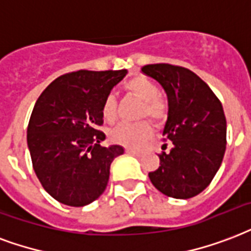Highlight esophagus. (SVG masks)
I'll list each match as a JSON object with an SVG mask.
<instances>
[{
  "label": "esophagus",
  "mask_w": 251,
  "mask_h": 251,
  "mask_svg": "<svg viewBox=\"0 0 251 251\" xmlns=\"http://www.w3.org/2000/svg\"><path fill=\"white\" fill-rule=\"evenodd\" d=\"M126 152H127L128 154H132V156H136V157L141 156V153L136 152V151H133V149H129V148H127V149H126Z\"/></svg>",
  "instance_id": "34e87169"
}]
</instances>
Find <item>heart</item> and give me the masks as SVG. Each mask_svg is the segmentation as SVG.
<instances>
[{"instance_id":"1","label":"heart","mask_w":251,"mask_h":251,"mask_svg":"<svg viewBox=\"0 0 251 251\" xmlns=\"http://www.w3.org/2000/svg\"><path fill=\"white\" fill-rule=\"evenodd\" d=\"M123 89L128 94L143 100L140 110V118H149L153 123L160 124L168 118L169 103L168 99L158 93V86L153 79L145 75H135L123 85ZM100 114L106 123H114L118 116L116 100L112 95L104 98ZM153 135L152 127L148 122L139 123H120L110 131V139L114 143L123 147L139 149L151 139Z\"/></svg>"}]
</instances>
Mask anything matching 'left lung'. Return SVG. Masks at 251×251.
Wrapping results in <instances>:
<instances>
[{"label":"left lung","mask_w":251,"mask_h":251,"mask_svg":"<svg viewBox=\"0 0 251 251\" xmlns=\"http://www.w3.org/2000/svg\"><path fill=\"white\" fill-rule=\"evenodd\" d=\"M141 71L162 85L169 114L160 166L149 173L153 186L170 198L188 199L203 191L220 168L226 147L224 110L211 87L187 68L149 64ZM168 144H164V151Z\"/></svg>","instance_id":"8db88e82"}]
</instances>
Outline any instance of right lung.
<instances>
[{"label":"right lung","mask_w":251,"mask_h":251,"mask_svg":"<svg viewBox=\"0 0 251 251\" xmlns=\"http://www.w3.org/2000/svg\"><path fill=\"white\" fill-rule=\"evenodd\" d=\"M127 75L122 71H77L57 77L36 100L27 127V144L43 188L63 204L83 207L107 187L110 166L123 154L106 139L100 108Z\"/></svg>","instance_id":"right-lung-1"}]
</instances>
